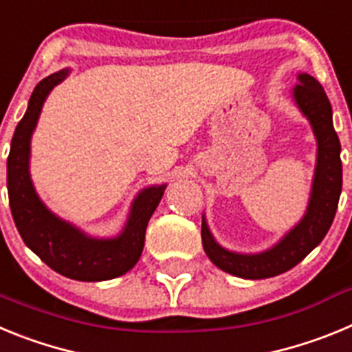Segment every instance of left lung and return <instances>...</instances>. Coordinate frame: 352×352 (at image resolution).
I'll return each mask as SVG.
<instances>
[{
  "instance_id": "obj_1",
  "label": "left lung",
  "mask_w": 352,
  "mask_h": 352,
  "mask_svg": "<svg viewBox=\"0 0 352 352\" xmlns=\"http://www.w3.org/2000/svg\"><path fill=\"white\" fill-rule=\"evenodd\" d=\"M294 98L303 114L312 123L317 138V167L309 210L280 243L257 256H241L223 250L214 243L203 222V247L206 256L220 270L241 278H268L294 268L321 243L337 213L342 192L340 141L333 129L331 104L324 88L309 74H301L294 88Z\"/></svg>"
}]
</instances>
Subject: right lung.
<instances>
[{"instance_id": "right-lung-1", "label": "right lung", "mask_w": 352, "mask_h": 352, "mask_svg": "<svg viewBox=\"0 0 352 352\" xmlns=\"http://www.w3.org/2000/svg\"><path fill=\"white\" fill-rule=\"evenodd\" d=\"M67 70L45 77L36 84L24 118L19 121L6 160V186L12 217L24 243L49 268L74 280L98 282L116 278L135 266L144 248L149 219L160 203L166 185L151 186L139 194L125 231L114 239H91L54 214L40 203L31 185L28 160L30 139L42 111L43 100Z\"/></svg>"}]
</instances>
